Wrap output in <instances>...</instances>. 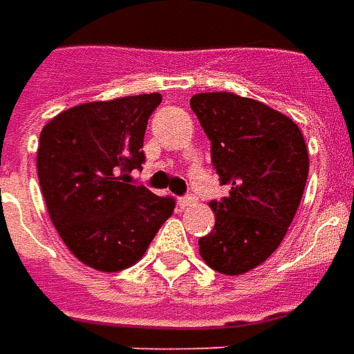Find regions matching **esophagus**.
Here are the masks:
<instances>
[{"instance_id": "1", "label": "esophagus", "mask_w": 354, "mask_h": 354, "mask_svg": "<svg viewBox=\"0 0 354 354\" xmlns=\"http://www.w3.org/2000/svg\"><path fill=\"white\" fill-rule=\"evenodd\" d=\"M196 204V196L194 194H185V196L179 198V205L181 207H189V205Z\"/></svg>"}]
</instances>
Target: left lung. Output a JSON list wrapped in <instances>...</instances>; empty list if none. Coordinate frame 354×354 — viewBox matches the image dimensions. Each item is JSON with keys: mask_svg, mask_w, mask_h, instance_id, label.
I'll return each instance as SVG.
<instances>
[{"mask_svg": "<svg viewBox=\"0 0 354 354\" xmlns=\"http://www.w3.org/2000/svg\"><path fill=\"white\" fill-rule=\"evenodd\" d=\"M190 109L212 142V164L229 194L212 200L215 227L198 240L213 270L242 274L277 250L301 202L309 152L299 127L234 93H198Z\"/></svg>", "mask_w": 354, "mask_h": 354, "instance_id": "1", "label": "left lung"}]
</instances>
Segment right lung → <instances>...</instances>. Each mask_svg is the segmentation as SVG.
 <instances>
[{
    "label": "right lung",
    "instance_id": "add662e5",
    "mask_svg": "<svg viewBox=\"0 0 354 354\" xmlns=\"http://www.w3.org/2000/svg\"><path fill=\"white\" fill-rule=\"evenodd\" d=\"M162 95L85 102L41 129L37 177L47 212L77 259L102 272L131 267L175 209V198L129 185Z\"/></svg>",
    "mask_w": 354,
    "mask_h": 354
}]
</instances>
